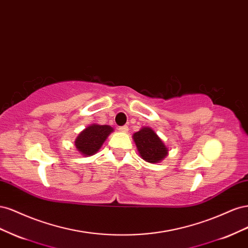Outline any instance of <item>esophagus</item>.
I'll use <instances>...</instances> for the list:
<instances>
[{
	"mask_svg": "<svg viewBox=\"0 0 248 248\" xmlns=\"http://www.w3.org/2000/svg\"><path fill=\"white\" fill-rule=\"evenodd\" d=\"M119 130L122 131V132H127V131H128V126H127V125L120 126V127H119Z\"/></svg>",
	"mask_w": 248,
	"mask_h": 248,
	"instance_id": "obj_1",
	"label": "esophagus"
}]
</instances>
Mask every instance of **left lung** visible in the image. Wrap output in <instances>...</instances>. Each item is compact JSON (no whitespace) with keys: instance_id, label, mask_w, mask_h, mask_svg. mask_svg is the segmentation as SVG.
Instances as JSON below:
<instances>
[{"instance_id":"obj_1","label":"left lung","mask_w":248,"mask_h":248,"mask_svg":"<svg viewBox=\"0 0 248 248\" xmlns=\"http://www.w3.org/2000/svg\"><path fill=\"white\" fill-rule=\"evenodd\" d=\"M132 138L140 157L147 162H159L166 158L169 153L167 146L150 127H142L140 131L133 134Z\"/></svg>"}]
</instances>
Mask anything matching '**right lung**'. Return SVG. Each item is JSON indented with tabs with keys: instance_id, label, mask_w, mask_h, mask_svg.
Here are the masks:
<instances>
[{
	"instance_id": "1",
	"label": "right lung",
	"mask_w": 248,
	"mask_h": 248,
	"mask_svg": "<svg viewBox=\"0 0 248 248\" xmlns=\"http://www.w3.org/2000/svg\"><path fill=\"white\" fill-rule=\"evenodd\" d=\"M112 131H114L112 127L108 125L92 124L88 126L78 134L76 140L78 151L85 156L95 154Z\"/></svg>"
}]
</instances>
